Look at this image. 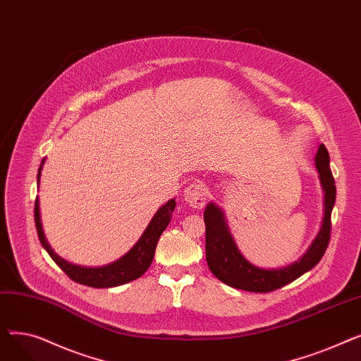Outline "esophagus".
<instances>
[{
  "instance_id": "obj_1",
  "label": "esophagus",
  "mask_w": 361,
  "mask_h": 361,
  "mask_svg": "<svg viewBox=\"0 0 361 361\" xmlns=\"http://www.w3.org/2000/svg\"><path fill=\"white\" fill-rule=\"evenodd\" d=\"M184 200L188 206L195 207V209H202L207 200V188L203 183L197 181L188 185L184 192Z\"/></svg>"
}]
</instances>
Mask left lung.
Segmentation results:
<instances>
[{"instance_id":"8db88e82","label":"left lung","mask_w":361,"mask_h":361,"mask_svg":"<svg viewBox=\"0 0 361 361\" xmlns=\"http://www.w3.org/2000/svg\"><path fill=\"white\" fill-rule=\"evenodd\" d=\"M314 165L319 173L322 190H324V218L309 249L288 267L275 269L255 267L238 250L224 211L214 202L206 204L203 214L206 225V262L211 272L219 281L244 291L269 293L287 286L302 274L313 269L320 262L329 243L331 214L336 197L335 180L329 168V154L324 143H320L317 147Z\"/></svg>"}]
</instances>
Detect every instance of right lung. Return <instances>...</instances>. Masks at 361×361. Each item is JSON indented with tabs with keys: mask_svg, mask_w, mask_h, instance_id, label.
I'll list each match as a JSON object with an SVG mask.
<instances>
[{
	"mask_svg": "<svg viewBox=\"0 0 361 361\" xmlns=\"http://www.w3.org/2000/svg\"><path fill=\"white\" fill-rule=\"evenodd\" d=\"M44 164L45 158L42 159L39 169H37V187H39ZM176 204V199H171L165 204H162L154 215V218L147 224L146 230L143 231L137 243L118 260L104 264V267H82V264H75L63 259L52 250L44 234L39 211V199L37 197L35 200V225L42 247L73 281L93 288H111L123 286V283H127L130 281H135L149 269L150 263L155 256L158 240L168 226L171 218H173Z\"/></svg>",
	"mask_w": 361,
	"mask_h": 361,
	"instance_id": "right-lung-1",
	"label": "right lung"
}]
</instances>
